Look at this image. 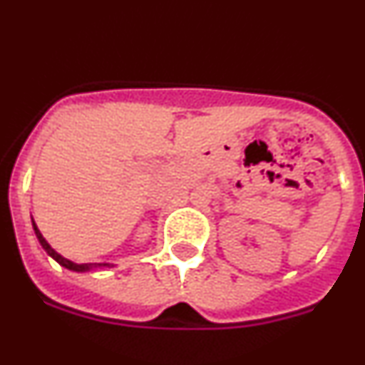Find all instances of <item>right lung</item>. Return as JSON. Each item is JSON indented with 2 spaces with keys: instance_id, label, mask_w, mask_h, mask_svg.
<instances>
[{
  "instance_id": "right-lung-1",
  "label": "right lung",
  "mask_w": 365,
  "mask_h": 365,
  "mask_svg": "<svg viewBox=\"0 0 365 365\" xmlns=\"http://www.w3.org/2000/svg\"><path fill=\"white\" fill-rule=\"evenodd\" d=\"M32 225H34V232H36V236H37V240H39L41 247H43L44 252H46V254H48L50 257H53V259H56L57 263L61 264V267L68 268V270H73V272H88V270H91V268H95V267H108V264H106V263L104 264H86V263L79 264V263H73V261L66 259V257H63V255H61V254H57V252L53 250L52 247H50L48 241L44 240L43 234H41L39 229H37V225L34 223V220H32Z\"/></svg>"
}]
</instances>
